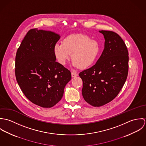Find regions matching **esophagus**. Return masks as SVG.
Wrapping results in <instances>:
<instances>
[{
	"instance_id": "esophagus-1",
	"label": "esophagus",
	"mask_w": 146,
	"mask_h": 146,
	"mask_svg": "<svg viewBox=\"0 0 146 146\" xmlns=\"http://www.w3.org/2000/svg\"><path fill=\"white\" fill-rule=\"evenodd\" d=\"M71 76H72V78H75L76 76H78V74L75 72H71Z\"/></svg>"
}]
</instances>
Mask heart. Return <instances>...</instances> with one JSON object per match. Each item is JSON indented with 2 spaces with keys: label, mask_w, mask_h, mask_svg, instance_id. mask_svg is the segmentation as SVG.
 <instances>
[{
  "label": "heart",
  "mask_w": 146,
  "mask_h": 146,
  "mask_svg": "<svg viewBox=\"0 0 146 146\" xmlns=\"http://www.w3.org/2000/svg\"><path fill=\"white\" fill-rule=\"evenodd\" d=\"M58 62L64 64L70 53L74 67L85 68L92 64L97 59L100 46L98 42L83 34H74L66 37L62 43H56L53 48Z\"/></svg>",
  "instance_id": "heart-1"
}]
</instances>
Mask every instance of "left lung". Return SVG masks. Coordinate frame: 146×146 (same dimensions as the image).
Here are the masks:
<instances>
[{
	"label": "left lung",
	"mask_w": 146,
	"mask_h": 146,
	"mask_svg": "<svg viewBox=\"0 0 146 146\" xmlns=\"http://www.w3.org/2000/svg\"><path fill=\"white\" fill-rule=\"evenodd\" d=\"M99 32L104 36V48L96 63L80 72L83 80L82 95L94 107L112 101L124 85L128 74V51L125 42L116 33Z\"/></svg>",
	"instance_id": "1"
}]
</instances>
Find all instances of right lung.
<instances>
[{
	"instance_id": "right-lung-1",
	"label": "right lung",
	"mask_w": 146,
	"mask_h": 146,
	"mask_svg": "<svg viewBox=\"0 0 146 146\" xmlns=\"http://www.w3.org/2000/svg\"><path fill=\"white\" fill-rule=\"evenodd\" d=\"M60 37L53 31L31 29L16 56L18 84L29 100L44 108H50L61 100L71 79L70 71L56 61L53 48Z\"/></svg>"
}]
</instances>
